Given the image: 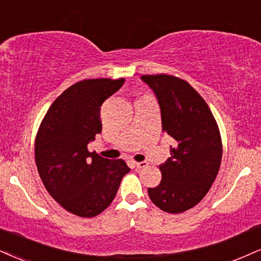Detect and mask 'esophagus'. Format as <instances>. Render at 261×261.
Returning a JSON list of instances; mask_svg holds the SVG:
<instances>
[{"mask_svg": "<svg viewBox=\"0 0 261 261\" xmlns=\"http://www.w3.org/2000/svg\"><path fill=\"white\" fill-rule=\"evenodd\" d=\"M135 166H136L137 169H143V168H147V166H148V163H147V162L135 163Z\"/></svg>", "mask_w": 261, "mask_h": 261, "instance_id": "1", "label": "esophagus"}]
</instances>
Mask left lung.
<instances>
[{
  "label": "left lung",
  "mask_w": 261,
  "mask_h": 261,
  "mask_svg": "<svg viewBox=\"0 0 261 261\" xmlns=\"http://www.w3.org/2000/svg\"><path fill=\"white\" fill-rule=\"evenodd\" d=\"M162 113L163 131L175 140L170 158L159 165L162 181L148 188L149 198L171 214L186 212L204 198L222 158L221 136L214 115L187 81L166 74L142 75Z\"/></svg>",
  "instance_id": "left-lung-1"
}]
</instances>
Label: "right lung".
Returning <instances> with one entry per match:
<instances>
[{"label": "right lung", "instance_id": "add662e5", "mask_svg": "<svg viewBox=\"0 0 261 261\" xmlns=\"http://www.w3.org/2000/svg\"><path fill=\"white\" fill-rule=\"evenodd\" d=\"M125 79H87L58 97L35 140L37 171L47 192L71 214L93 218L108 208L130 168L122 159L90 153L87 144L102 131L100 106Z\"/></svg>", "mask_w": 261, "mask_h": 261}]
</instances>
